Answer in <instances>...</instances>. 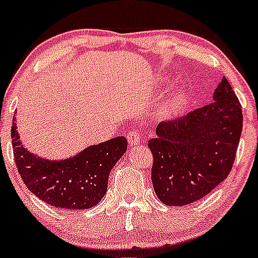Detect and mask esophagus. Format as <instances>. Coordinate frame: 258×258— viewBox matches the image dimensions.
I'll list each match as a JSON object with an SVG mask.
<instances>
[{
	"label": "esophagus",
	"mask_w": 258,
	"mask_h": 258,
	"mask_svg": "<svg viewBox=\"0 0 258 258\" xmlns=\"http://www.w3.org/2000/svg\"><path fill=\"white\" fill-rule=\"evenodd\" d=\"M128 141L130 145H138V144H140V135L138 132H130L128 133Z\"/></svg>",
	"instance_id": "obj_1"
}]
</instances>
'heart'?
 Listing matches in <instances>:
<instances>
[{"mask_svg": "<svg viewBox=\"0 0 258 258\" xmlns=\"http://www.w3.org/2000/svg\"><path fill=\"white\" fill-rule=\"evenodd\" d=\"M187 99V93L185 91H176L172 95L170 96V98L165 102L163 104L161 113L163 115H171L173 113H176L178 110L179 107L183 106V103Z\"/></svg>", "mask_w": 258, "mask_h": 258, "instance_id": "1", "label": "heart"}]
</instances>
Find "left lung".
<instances>
[{
  "instance_id": "left-lung-1",
  "label": "left lung",
  "mask_w": 258,
  "mask_h": 258,
  "mask_svg": "<svg viewBox=\"0 0 258 258\" xmlns=\"http://www.w3.org/2000/svg\"><path fill=\"white\" fill-rule=\"evenodd\" d=\"M210 104L163 121L149 140L154 163L151 181L166 206L195 203L229 176L242 130V110L223 77Z\"/></svg>"
}]
</instances>
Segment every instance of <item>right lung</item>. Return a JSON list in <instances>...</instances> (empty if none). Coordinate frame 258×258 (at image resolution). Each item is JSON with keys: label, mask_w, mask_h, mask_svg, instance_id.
Here are the masks:
<instances>
[{"label": "right lung", "mask_w": 258, "mask_h": 258, "mask_svg": "<svg viewBox=\"0 0 258 258\" xmlns=\"http://www.w3.org/2000/svg\"><path fill=\"white\" fill-rule=\"evenodd\" d=\"M13 156L27 188L40 201L60 209H88L107 192L108 176L128 148L124 137L88 146L65 160L41 159L19 139L16 118L11 129Z\"/></svg>", "instance_id": "add662e5"}]
</instances>
